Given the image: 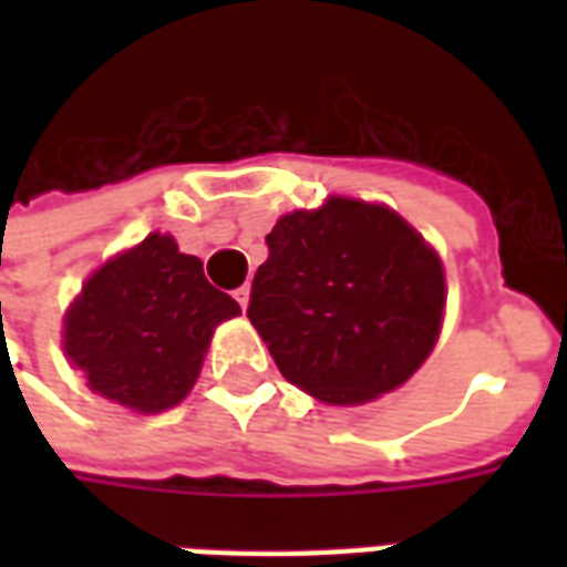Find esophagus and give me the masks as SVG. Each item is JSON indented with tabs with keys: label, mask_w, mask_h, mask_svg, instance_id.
<instances>
[{
	"label": "esophagus",
	"mask_w": 567,
	"mask_h": 567,
	"mask_svg": "<svg viewBox=\"0 0 567 567\" xmlns=\"http://www.w3.org/2000/svg\"><path fill=\"white\" fill-rule=\"evenodd\" d=\"M248 295H251V288H248V285H243V288H236V291H234L236 303H239L243 309L248 307Z\"/></svg>",
	"instance_id": "34e87169"
}]
</instances>
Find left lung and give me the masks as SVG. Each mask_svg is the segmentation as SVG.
Here are the masks:
<instances>
[{
  "label": "left lung",
  "instance_id": "8db88e82",
  "mask_svg": "<svg viewBox=\"0 0 567 567\" xmlns=\"http://www.w3.org/2000/svg\"><path fill=\"white\" fill-rule=\"evenodd\" d=\"M248 319L276 368L328 404H364L419 370L443 319V267L392 209L333 197L267 234Z\"/></svg>",
  "mask_w": 567,
  "mask_h": 567
}]
</instances>
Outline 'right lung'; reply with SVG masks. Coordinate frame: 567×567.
Listing matches in <instances>:
<instances>
[{"instance_id": "add662e5", "label": "right lung", "mask_w": 567, "mask_h": 567, "mask_svg": "<svg viewBox=\"0 0 567 567\" xmlns=\"http://www.w3.org/2000/svg\"><path fill=\"white\" fill-rule=\"evenodd\" d=\"M234 316L239 303L209 285L203 260L151 234L84 285L63 346L93 392L161 413L190 392L212 331Z\"/></svg>"}]
</instances>
